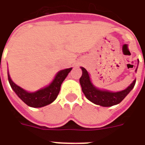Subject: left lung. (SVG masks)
Segmentation results:
<instances>
[{"instance_id": "obj_1", "label": "left lung", "mask_w": 145, "mask_h": 145, "mask_svg": "<svg viewBox=\"0 0 145 145\" xmlns=\"http://www.w3.org/2000/svg\"><path fill=\"white\" fill-rule=\"evenodd\" d=\"M82 75L80 78L82 91L85 95V97L97 105L103 107H111V106L118 105L121 102L122 100L127 96L135 84L136 80L133 81V83L128 86V88L119 92H110L107 91H101L96 88L90 81V77L88 71L85 68L81 67Z\"/></svg>"}]
</instances>
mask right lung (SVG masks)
<instances>
[{
	"instance_id": "obj_1",
	"label": "right lung",
	"mask_w": 145,
	"mask_h": 145,
	"mask_svg": "<svg viewBox=\"0 0 145 145\" xmlns=\"http://www.w3.org/2000/svg\"><path fill=\"white\" fill-rule=\"evenodd\" d=\"M71 69L72 68H67V69L62 70L61 71H59L54 78V80L52 81V83L49 86L40 89L34 93L27 92L24 89L18 86L11 81L9 74H8V81L10 84V87L24 102L30 107L41 108V107L51 104L56 99L60 92L62 82L66 78L68 73L71 71Z\"/></svg>"
}]
</instances>
